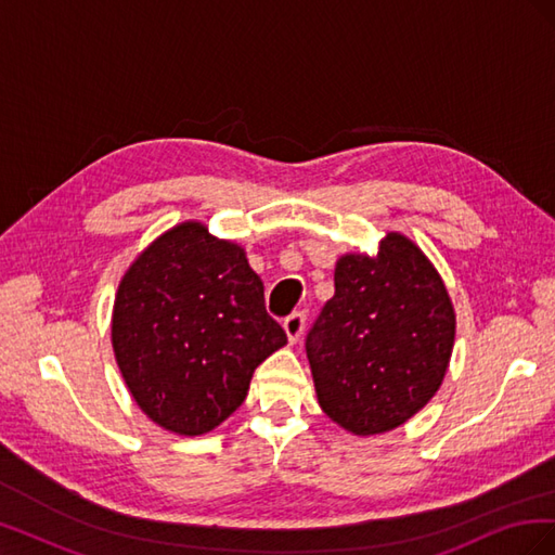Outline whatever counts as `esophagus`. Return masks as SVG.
Listing matches in <instances>:
<instances>
[{
  "mask_svg": "<svg viewBox=\"0 0 555 555\" xmlns=\"http://www.w3.org/2000/svg\"><path fill=\"white\" fill-rule=\"evenodd\" d=\"M284 333H287L289 343H298L300 335L306 331V314L304 312H292L287 319H284Z\"/></svg>",
  "mask_w": 555,
  "mask_h": 555,
  "instance_id": "esophagus-1",
  "label": "esophagus"
}]
</instances>
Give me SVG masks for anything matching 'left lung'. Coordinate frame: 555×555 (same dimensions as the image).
<instances>
[{"mask_svg":"<svg viewBox=\"0 0 555 555\" xmlns=\"http://www.w3.org/2000/svg\"><path fill=\"white\" fill-rule=\"evenodd\" d=\"M453 335L444 282L402 233H386L375 257H340L306 338L319 405L354 435L398 428L438 393Z\"/></svg>","mask_w":555,"mask_h":555,"instance_id":"1","label":"left lung"}]
</instances>
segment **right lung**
<instances>
[{
  "label": "right lung",
  "instance_id": "1",
  "mask_svg": "<svg viewBox=\"0 0 555 555\" xmlns=\"http://www.w3.org/2000/svg\"><path fill=\"white\" fill-rule=\"evenodd\" d=\"M111 340L137 405L194 438L243 405L255 367L287 345V333L266 312L245 249L182 222L127 268Z\"/></svg>",
  "mask_w": 555,
  "mask_h": 555
}]
</instances>
